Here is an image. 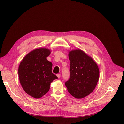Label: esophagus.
<instances>
[{
	"mask_svg": "<svg viewBox=\"0 0 124 124\" xmlns=\"http://www.w3.org/2000/svg\"><path fill=\"white\" fill-rule=\"evenodd\" d=\"M56 75H57V76L58 77V78H60V76H61V75H60V74H57Z\"/></svg>",
	"mask_w": 124,
	"mask_h": 124,
	"instance_id": "esophagus-1",
	"label": "esophagus"
}]
</instances>
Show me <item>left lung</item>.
Segmentation results:
<instances>
[{
    "mask_svg": "<svg viewBox=\"0 0 124 124\" xmlns=\"http://www.w3.org/2000/svg\"><path fill=\"white\" fill-rule=\"evenodd\" d=\"M68 56L70 78L65 85L73 96L81 99L95 88L99 79V69L93 58L80 49L70 51Z\"/></svg>",
    "mask_w": 124,
    "mask_h": 124,
    "instance_id": "left-lung-1",
    "label": "left lung"
}]
</instances>
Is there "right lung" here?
I'll use <instances>...</instances> for the list:
<instances>
[{"label": "right lung", "instance_id": "obj_1", "mask_svg": "<svg viewBox=\"0 0 124 124\" xmlns=\"http://www.w3.org/2000/svg\"><path fill=\"white\" fill-rule=\"evenodd\" d=\"M51 53L46 48L36 49L26 55L18 67V77L24 92L39 99L50 89V83L58 77L52 72V63L47 57Z\"/></svg>", "mask_w": 124, "mask_h": 124}]
</instances>
